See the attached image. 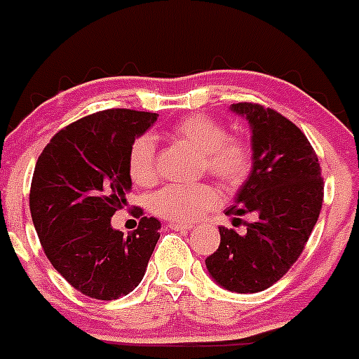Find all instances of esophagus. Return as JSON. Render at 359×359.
<instances>
[{
	"mask_svg": "<svg viewBox=\"0 0 359 359\" xmlns=\"http://www.w3.org/2000/svg\"><path fill=\"white\" fill-rule=\"evenodd\" d=\"M169 228H170V230H174V231H189V230H192V224H187V223H170Z\"/></svg>",
	"mask_w": 359,
	"mask_h": 359,
	"instance_id": "obj_1",
	"label": "esophagus"
}]
</instances>
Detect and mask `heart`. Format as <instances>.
I'll use <instances>...</instances> for the list:
<instances>
[{
  "label": "heart",
  "instance_id": "obj_1",
  "mask_svg": "<svg viewBox=\"0 0 359 359\" xmlns=\"http://www.w3.org/2000/svg\"><path fill=\"white\" fill-rule=\"evenodd\" d=\"M170 133L176 140L185 142L201 152L203 170L224 185L236 187L248 176L252 167V149L248 142L241 136L226 135L219 120L208 115L187 116L174 123ZM128 170L135 185L151 187L156 183V145L151 135L138 136L131 144ZM217 190L207 183H170L152 196L151 208L154 214L172 223H190L217 207Z\"/></svg>",
  "mask_w": 359,
  "mask_h": 359
}]
</instances>
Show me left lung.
I'll list each match as a JSON object with an SVG mask.
<instances>
[{
	"mask_svg": "<svg viewBox=\"0 0 359 359\" xmlns=\"http://www.w3.org/2000/svg\"><path fill=\"white\" fill-rule=\"evenodd\" d=\"M252 128L253 167L224 212L233 223L252 215L246 231L219 226L221 244L207 257L219 286L236 293H259L280 280L304 252L318 221L323 177L318 156L291 120L261 104H231Z\"/></svg>",
	"mask_w": 359,
	"mask_h": 359,
	"instance_id": "obj_1",
	"label": "left lung"
}]
</instances>
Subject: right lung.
I'll return each instance as SVG.
<instances>
[{
  "label": "right lung",
  "mask_w": 359,
  "mask_h": 359,
  "mask_svg": "<svg viewBox=\"0 0 359 359\" xmlns=\"http://www.w3.org/2000/svg\"><path fill=\"white\" fill-rule=\"evenodd\" d=\"M156 113L104 109L69 123L37 158L30 214L53 268L82 294L116 300L142 282L160 221L142 217L128 236L111 217L128 205L129 147ZM140 217L144 212L136 208Z\"/></svg>",
  "instance_id": "1"
}]
</instances>
